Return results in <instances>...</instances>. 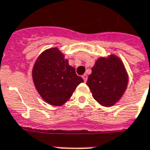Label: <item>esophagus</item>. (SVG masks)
Instances as JSON below:
<instances>
[{"label": "esophagus", "mask_w": 150, "mask_h": 150, "mask_svg": "<svg viewBox=\"0 0 150 150\" xmlns=\"http://www.w3.org/2000/svg\"><path fill=\"white\" fill-rule=\"evenodd\" d=\"M82 78L83 79L84 82H87V80H88V75H86V74H84V75L82 76Z\"/></svg>", "instance_id": "obj_1"}]
</instances>
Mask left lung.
I'll use <instances>...</instances> for the list:
<instances>
[{
  "instance_id": "left-lung-1",
  "label": "left lung",
  "mask_w": 150,
  "mask_h": 150,
  "mask_svg": "<svg viewBox=\"0 0 150 150\" xmlns=\"http://www.w3.org/2000/svg\"><path fill=\"white\" fill-rule=\"evenodd\" d=\"M129 83V75L119 57H100L91 68L87 81L92 96L104 107H111L120 100Z\"/></svg>"
}]
</instances>
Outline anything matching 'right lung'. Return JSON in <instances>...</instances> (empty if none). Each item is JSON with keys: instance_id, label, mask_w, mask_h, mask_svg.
Here are the masks:
<instances>
[{"instance_id": "right-lung-1", "label": "right lung", "mask_w": 150, "mask_h": 150, "mask_svg": "<svg viewBox=\"0 0 150 150\" xmlns=\"http://www.w3.org/2000/svg\"><path fill=\"white\" fill-rule=\"evenodd\" d=\"M32 78L43 100L54 106L65 104L76 87L83 82L58 47L46 50L38 57Z\"/></svg>"}]
</instances>
